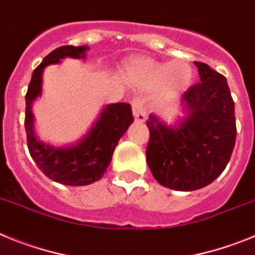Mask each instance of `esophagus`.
Here are the masks:
<instances>
[{
	"label": "esophagus",
	"mask_w": 255,
	"mask_h": 255,
	"mask_svg": "<svg viewBox=\"0 0 255 255\" xmlns=\"http://www.w3.org/2000/svg\"><path fill=\"white\" fill-rule=\"evenodd\" d=\"M132 114H134V119L136 123H145L147 120V114L143 107V103L140 101H132Z\"/></svg>",
	"instance_id": "1"
}]
</instances>
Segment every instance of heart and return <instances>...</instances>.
I'll use <instances>...</instances> for the list:
<instances>
[{"label":"heart","mask_w":255,"mask_h":255,"mask_svg":"<svg viewBox=\"0 0 255 255\" xmlns=\"http://www.w3.org/2000/svg\"><path fill=\"white\" fill-rule=\"evenodd\" d=\"M130 71L139 85L150 88L162 83L164 100H172L191 83L193 70L184 61L170 64L158 62L152 58H139L130 65Z\"/></svg>","instance_id":"1"}]
</instances>
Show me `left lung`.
<instances>
[{
  "label": "left lung",
  "instance_id": "1",
  "mask_svg": "<svg viewBox=\"0 0 255 255\" xmlns=\"http://www.w3.org/2000/svg\"><path fill=\"white\" fill-rule=\"evenodd\" d=\"M200 83L181 98L184 116L168 125L149 115L147 163L162 186L193 191L209 185L226 168L236 140L235 105L225 76L194 62Z\"/></svg>",
  "mask_w": 255,
  "mask_h": 255
}]
</instances>
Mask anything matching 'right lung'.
<instances>
[{
    "label": "right lung",
    "instance_id": "right-lung-1",
    "mask_svg": "<svg viewBox=\"0 0 255 255\" xmlns=\"http://www.w3.org/2000/svg\"><path fill=\"white\" fill-rule=\"evenodd\" d=\"M88 49V46H62L52 51L34 70L25 96V131L31 158L47 177L64 185L84 186L102 179L117 143L134 123L129 103H112L102 108L93 125L75 143L52 145L38 139L31 107L42 96L44 69L66 57L85 60Z\"/></svg>",
    "mask_w": 255,
    "mask_h": 255
}]
</instances>
